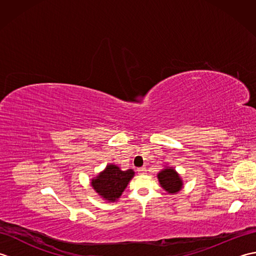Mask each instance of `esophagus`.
I'll return each mask as SVG.
<instances>
[{
  "instance_id": "esophagus-1",
  "label": "esophagus",
  "mask_w": 256,
  "mask_h": 256,
  "mask_svg": "<svg viewBox=\"0 0 256 256\" xmlns=\"http://www.w3.org/2000/svg\"><path fill=\"white\" fill-rule=\"evenodd\" d=\"M138 174H140V175H143V174L146 172V168H145V167L138 168Z\"/></svg>"
}]
</instances>
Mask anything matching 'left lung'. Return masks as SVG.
Returning <instances> with one entry per match:
<instances>
[{
  "mask_svg": "<svg viewBox=\"0 0 256 256\" xmlns=\"http://www.w3.org/2000/svg\"><path fill=\"white\" fill-rule=\"evenodd\" d=\"M157 178L162 189H165L168 194H177L182 188V178L172 167H165L157 174Z\"/></svg>",
  "mask_w": 256,
  "mask_h": 256,
  "instance_id": "obj_1",
  "label": "left lung"
}]
</instances>
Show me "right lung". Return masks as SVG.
I'll return each mask as SVG.
<instances>
[{"label": "right lung", "mask_w": 256, "mask_h": 256, "mask_svg": "<svg viewBox=\"0 0 256 256\" xmlns=\"http://www.w3.org/2000/svg\"><path fill=\"white\" fill-rule=\"evenodd\" d=\"M134 177V170H121L116 165L108 164L106 170L91 180L96 192L108 202H114L121 197L130 180Z\"/></svg>", "instance_id": "obj_1"}]
</instances>
